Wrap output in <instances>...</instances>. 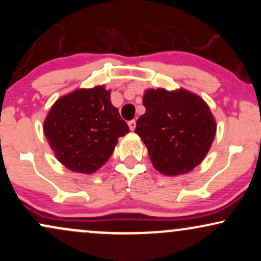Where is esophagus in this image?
I'll use <instances>...</instances> for the list:
<instances>
[{
	"mask_svg": "<svg viewBox=\"0 0 261 261\" xmlns=\"http://www.w3.org/2000/svg\"><path fill=\"white\" fill-rule=\"evenodd\" d=\"M127 124H128V127H130V130L134 131L135 127H136V121H135V120H130V121L127 122Z\"/></svg>",
	"mask_w": 261,
	"mask_h": 261,
	"instance_id": "esophagus-1",
	"label": "esophagus"
}]
</instances>
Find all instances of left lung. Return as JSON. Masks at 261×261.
Wrapping results in <instances>:
<instances>
[{"label": "left lung", "instance_id": "8db88e82", "mask_svg": "<svg viewBox=\"0 0 261 261\" xmlns=\"http://www.w3.org/2000/svg\"><path fill=\"white\" fill-rule=\"evenodd\" d=\"M143 106L146 113L137 120L135 133L158 172L185 174L201 163L216 135V121L203 99L182 88L147 89Z\"/></svg>", "mask_w": 261, "mask_h": 261}]
</instances>
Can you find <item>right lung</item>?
<instances>
[{
  "label": "right lung",
  "mask_w": 261,
  "mask_h": 261,
  "mask_svg": "<svg viewBox=\"0 0 261 261\" xmlns=\"http://www.w3.org/2000/svg\"><path fill=\"white\" fill-rule=\"evenodd\" d=\"M127 124L104 86L77 89L55 101L44 121V134L59 162L72 172L91 174L112 155Z\"/></svg>",
  "instance_id": "obj_1"
}]
</instances>
